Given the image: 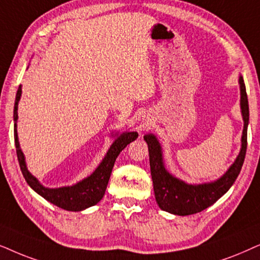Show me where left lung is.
Masks as SVG:
<instances>
[{"label": "left lung", "instance_id": "obj_1", "mask_svg": "<svg viewBox=\"0 0 260 260\" xmlns=\"http://www.w3.org/2000/svg\"><path fill=\"white\" fill-rule=\"evenodd\" d=\"M240 84V107L244 119V131L241 137V148L235 161L226 171L222 177L212 183L205 184H186L185 182L176 178L169 174L162 161V152L159 141L153 134H146L144 137L148 145V154H150L151 176L153 181L154 196L159 208L175 215H191L202 212L208 208L221 196L224 195L235 179L240 174L243 168L245 154L247 148V126H248V101L244 78L239 77Z\"/></svg>", "mask_w": 260, "mask_h": 260}]
</instances>
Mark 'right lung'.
Masks as SVG:
<instances>
[{
	"mask_svg": "<svg viewBox=\"0 0 260 260\" xmlns=\"http://www.w3.org/2000/svg\"><path fill=\"white\" fill-rule=\"evenodd\" d=\"M21 85L19 86L15 98V105H14V139H15V147L17 160H19L20 169L25 177L26 182L37 191L40 196H43L48 202L53 203L54 206L59 207L61 209L70 210V212H81V210L89 208L98 205L105 195L108 181L112 174L114 162H115L117 155L120 152L138 138L137 132H124L121 136H117L115 141L107 152L106 157L103 158L99 168L92 172L89 177L78 182L77 184L71 186H61V188L50 189L41 185L39 181L27 170L25 155H23L21 148H20L19 139H17L16 132V121H17V105H19L20 98H21Z\"/></svg>",
	"mask_w": 260,
	"mask_h": 260,
	"instance_id": "add662e5",
	"label": "right lung"
}]
</instances>
